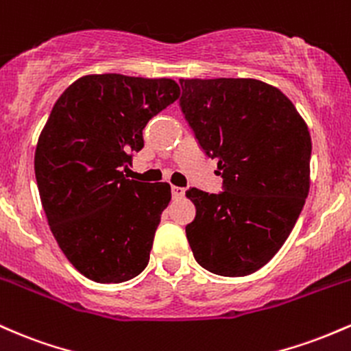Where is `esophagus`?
Returning a JSON list of instances; mask_svg holds the SVG:
<instances>
[{"label": "esophagus", "mask_w": 351, "mask_h": 351, "mask_svg": "<svg viewBox=\"0 0 351 351\" xmlns=\"http://www.w3.org/2000/svg\"><path fill=\"white\" fill-rule=\"evenodd\" d=\"M171 192H172V197H174V199H182L184 194H186V189L172 186L171 187Z\"/></svg>", "instance_id": "esophagus-1"}]
</instances>
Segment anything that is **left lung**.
<instances>
[{
	"label": "left lung",
	"instance_id": "1",
	"mask_svg": "<svg viewBox=\"0 0 351 351\" xmlns=\"http://www.w3.org/2000/svg\"><path fill=\"white\" fill-rule=\"evenodd\" d=\"M179 108L222 191L191 187L186 235L200 267L245 277L280 250L310 189L312 141L292 101L257 80H180Z\"/></svg>",
	"mask_w": 351,
	"mask_h": 351
}]
</instances>
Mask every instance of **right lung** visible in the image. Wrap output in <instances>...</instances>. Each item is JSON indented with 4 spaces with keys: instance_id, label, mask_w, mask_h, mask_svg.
<instances>
[{
    "instance_id": "right-lung-1",
    "label": "right lung",
    "mask_w": 351,
    "mask_h": 351,
    "mask_svg": "<svg viewBox=\"0 0 351 351\" xmlns=\"http://www.w3.org/2000/svg\"><path fill=\"white\" fill-rule=\"evenodd\" d=\"M179 93L165 77L90 74L49 114L34 154L39 197L62 254L89 280L121 283L147 267L171 186L125 179L123 169Z\"/></svg>"
}]
</instances>
